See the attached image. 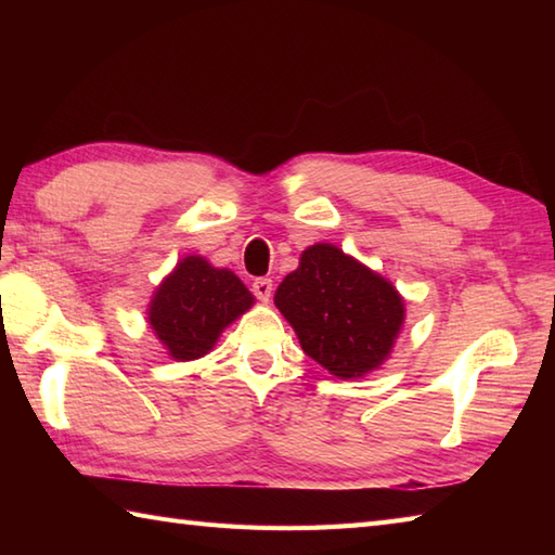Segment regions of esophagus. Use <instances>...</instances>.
Segmentation results:
<instances>
[{"instance_id":"obj_1","label":"esophagus","mask_w":555,"mask_h":555,"mask_svg":"<svg viewBox=\"0 0 555 555\" xmlns=\"http://www.w3.org/2000/svg\"><path fill=\"white\" fill-rule=\"evenodd\" d=\"M271 291H274V284H271V279L262 276V279H255V281H253V293L257 296V300L269 302Z\"/></svg>"}]
</instances>
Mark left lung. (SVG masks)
<instances>
[{
  "label": "left lung",
  "instance_id": "obj_1",
  "mask_svg": "<svg viewBox=\"0 0 555 555\" xmlns=\"http://www.w3.org/2000/svg\"><path fill=\"white\" fill-rule=\"evenodd\" d=\"M274 305L300 348L338 379L379 370L405 324V300L391 281L332 243L305 247Z\"/></svg>",
  "mask_w": 555,
  "mask_h": 555
}]
</instances>
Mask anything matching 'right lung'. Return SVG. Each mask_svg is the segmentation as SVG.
Listing matches in <instances>:
<instances>
[{
	"label": "right lung",
	"mask_w": 555,
	"mask_h": 555,
	"mask_svg": "<svg viewBox=\"0 0 555 555\" xmlns=\"http://www.w3.org/2000/svg\"><path fill=\"white\" fill-rule=\"evenodd\" d=\"M255 305V296L231 269L188 255L152 293L147 324L176 362L207 356L223 328Z\"/></svg>",
	"instance_id": "add662e5"
}]
</instances>
